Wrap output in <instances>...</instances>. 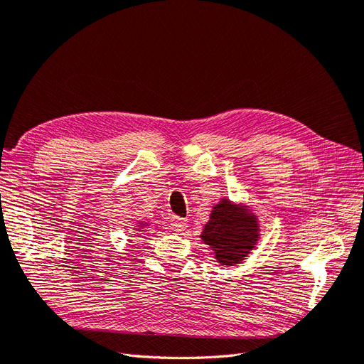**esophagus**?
<instances>
[{"instance_id": "esophagus-1", "label": "esophagus", "mask_w": 364, "mask_h": 364, "mask_svg": "<svg viewBox=\"0 0 364 364\" xmlns=\"http://www.w3.org/2000/svg\"><path fill=\"white\" fill-rule=\"evenodd\" d=\"M186 220L185 218H181V217H173L171 218V228L173 230H176V232H182V230L186 229Z\"/></svg>"}]
</instances>
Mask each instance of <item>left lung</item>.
I'll use <instances>...</instances> for the list:
<instances>
[{
  "mask_svg": "<svg viewBox=\"0 0 364 364\" xmlns=\"http://www.w3.org/2000/svg\"><path fill=\"white\" fill-rule=\"evenodd\" d=\"M257 222L246 213H241L223 200L214 206L211 218L206 223L202 240L215 252L220 264L232 266L243 259L258 238Z\"/></svg>",
  "mask_w": 364,
  "mask_h": 364,
  "instance_id": "1",
  "label": "left lung"
}]
</instances>
